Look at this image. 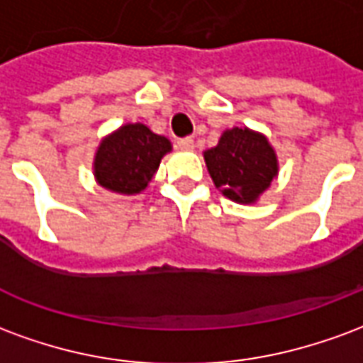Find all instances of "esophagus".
<instances>
[{"instance_id":"1","label":"esophagus","mask_w":363,"mask_h":363,"mask_svg":"<svg viewBox=\"0 0 363 363\" xmlns=\"http://www.w3.org/2000/svg\"><path fill=\"white\" fill-rule=\"evenodd\" d=\"M177 145H179V150L182 151H192L194 150V140H192V138H182V140L177 142Z\"/></svg>"}]
</instances>
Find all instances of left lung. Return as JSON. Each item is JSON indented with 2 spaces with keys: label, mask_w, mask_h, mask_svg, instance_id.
Listing matches in <instances>:
<instances>
[{
  "label": "left lung",
  "mask_w": 363,
  "mask_h": 363,
  "mask_svg": "<svg viewBox=\"0 0 363 363\" xmlns=\"http://www.w3.org/2000/svg\"><path fill=\"white\" fill-rule=\"evenodd\" d=\"M204 161L216 189L237 204H257L280 171L272 143L251 128L225 130Z\"/></svg>",
  "instance_id": "left-lung-1"
}]
</instances>
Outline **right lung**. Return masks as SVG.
<instances>
[{"label": "right lung", "mask_w": 363, "mask_h": 363, "mask_svg": "<svg viewBox=\"0 0 363 363\" xmlns=\"http://www.w3.org/2000/svg\"><path fill=\"white\" fill-rule=\"evenodd\" d=\"M171 150L169 138L151 132L142 122H128L101 140L93 157V177L108 192L135 196L147 189Z\"/></svg>", "instance_id": "1"}]
</instances>
